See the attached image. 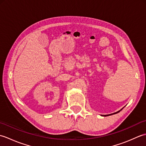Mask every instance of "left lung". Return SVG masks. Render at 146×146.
Instances as JSON below:
<instances>
[{
    "mask_svg": "<svg viewBox=\"0 0 146 146\" xmlns=\"http://www.w3.org/2000/svg\"><path fill=\"white\" fill-rule=\"evenodd\" d=\"M122 110V108L121 110H120L119 111H116V112H115V113H111V114H108V115H101L102 116H104V117H107V116H109V115H113V114H116V113H119V111H120L121 110Z\"/></svg>",
    "mask_w": 146,
    "mask_h": 146,
    "instance_id": "8db88e82",
    "label": "left lung"
}]
</instances>
